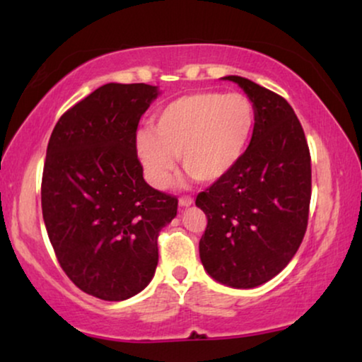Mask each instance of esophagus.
Here are the masks:
<instances>
[{
  "label": "esophagus",
  "mask_w": 362,
  "mask_h": 362,
  "mask_svg": "<svg viewBox=\"0 0 362 362\" xmlns=\"http://www.w3.org/2000/svg\"><path fill=\"white\" fill-rule=\"evenodd\" d=\"M192 202H194V201H192L191 196H181L180 197V206L181 207H189Z\"/></svg>",
  "instance_id": "obj_1"
}]
</instances>
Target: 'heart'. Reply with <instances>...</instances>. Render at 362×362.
Here are the masks:
<instances>
[{"label": "heart", "instance_id": "b5f03b06", "mask_svg": "<svg viewBox=\"0 0 362 362\" xmlns=\"http://www.w3.org/2000/svg\"><path fill=\"white\" fill-rule=\"evenodd\" d=\"M255 128V107L242 93L192 92L156 112L151 128L136 135V155L148 181L165 189L176 156L196 180L214 182L242 160Z\"/></svg>", "mask_w": 362, "mask_h": 362}]
</instances>
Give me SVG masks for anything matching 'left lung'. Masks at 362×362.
I'll use <instances>...</instances> for the list:
<instances>
[{"mask_svg":"<svg viewBox=\"0 0 362 362\" xmlns=\"http://www.w3.org/2000/svg\"><path fill=\"white\" fill-rule=\"evenodd\" d=\"M255 107L250 145L229 175L196 197L207 226L199 255L212 279L259 286L288 265L303 240L311 199V158L290 103L245 77H224Z\"/></svg>","mask_w":362,"mask_h":362,"instance_id":"obj_1","label":"left lung"}]
</instances>
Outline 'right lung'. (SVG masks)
Returning a JSON list of instances; mask_svg holds the SVG:
<instances>
[{
    "label": "right lung",
    "instance_id": "1",
    "mask_svg": "<svg viewBox=\"0 0 362 362\" xmlns=\"http://www.w3.org/2000/svg\"><path fill=\"white\" fill-rule=\"evenodd\" d=\"M158 97L146 83H105L69 108L49 138L42 217L66 275L86 293L120 301L140 293L158 265V235L176 196L143 180L136 128Z\"/></svg>",
    "mask_w": 362,
    "mask_h": 362
}]
</instances>
